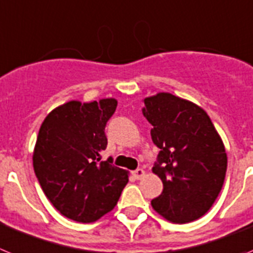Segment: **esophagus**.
<instances>
[{
	"label": "esophagus",
	"instance_id": "obj_1",
	"mask_svg": "<svg viewBox=\"0 0 253 253\" xmlns=\"http://www.w3.org/2000/svg\"><path fill=\"white\" fill-rule=\"evenodd\" d=\"M145 174H146V173H145L144 169H136V170L132 172V175L136 179H141L142 177H145Z\"/></svg>",
	"mask_w": 253,
	"mask_h": 253
}]
</instances>
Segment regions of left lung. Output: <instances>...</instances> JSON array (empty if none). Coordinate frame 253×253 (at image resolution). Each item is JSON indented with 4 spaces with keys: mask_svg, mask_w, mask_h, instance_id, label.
Here are the masks:
<instances>
[{
    "mask_svg": "<svg viewBox=\"0 0 253 253\" xmlns=\"http://www.w3.org/2000/svg\"><path fill=\"white\" fill-rule=\"evenodd\" d=\"M142 114L160 149L153 173L163 192L151 206L164 219L184 224L201 218L223 187L228 158L223 140L200 105L170 93L146 96Z\"/></svg>",
    "mask_w": 253,
    "mask_h": 253,
    "instance_id": "8db88e82",
    "label": "left lung"
}]
</instances>
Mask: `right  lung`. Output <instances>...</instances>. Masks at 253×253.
Listing matches in <instances>:
<instances>
[{
  "instance_id": "1",
  "label": "right lung",
  "mask_w": 253,
  "mask_h": 253,
  "mask_svg": "<svg viewBox=\"0 0 253 253\" xmlns=\"http://www.w3.org/2000/svg\"><path fill=\"white\" fill-rule=\"evenodd\" d=\"M117 99L70 100L44 118L33 151V167L43 192L66 218L93 223L113 210L128 182L126 169L102 162L104 128Z\"/></svg>"
}]
</instances>
